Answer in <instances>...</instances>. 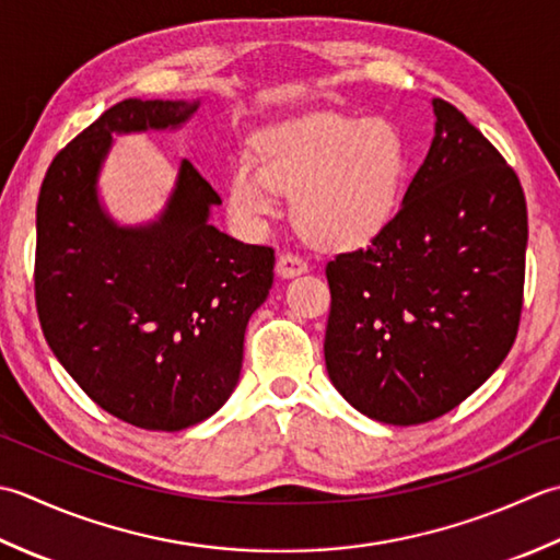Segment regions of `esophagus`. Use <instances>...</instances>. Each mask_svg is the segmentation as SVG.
I'll use <instances>...</instances> for the list:
<instances>
[{
    "mask_svg": "<svg viewBox=\"0 0 560 560\" xmlns=\"http://www.w3.org/2000/svg\"><path fill=\"white\" fill-rule=\"evenodd\" d=\"M276 268H278V276L294 278L306 270V260L300 254H292V250H282V254L278 256Z\"/></svg>",
    "mask_w": 560,
    "mask_h": 560,
    "instance_id": "esophagus-1",
    "label": "esophagus"
}]
</instances>
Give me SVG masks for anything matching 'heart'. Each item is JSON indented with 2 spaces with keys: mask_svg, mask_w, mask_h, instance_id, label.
<instances>
[{
  "mask_svg": "<svg viewBox=\"0 0 560 560\" xmlns=\"http://www.w3.org/2000/svg\"><path fill=\"white\" fill-rule=\"evenodd\" d=\"M406 152L384 120L310 116L266 130L256 159L238 156L226 178L232 212L248 224L280 208L278 190L294 192V224L322 248L372 242L396 212Z\"/></svg>",
  "mask_w": 560,
  "mask_h": 560,
  "instance_id": "b5f03b06",
  "label": "heart"
}]
</instances>
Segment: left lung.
Returning <instances> with one entry per match:
<instances>
[{
    "label": "left lung",
    "instance_id": "8db88e82",
    "mask_svg": "<svg viewBox=\"0 0 560 560\" xmlns=\"http://www.w3.org/2000/svg\"><path fill=\"white\" fill-rule=\"evenodd\" d=\"M435 137L392 222L326 264L324 355L336 389L389 425L471 396L515 343L527 200L464 113L435 98Z\"/></svg>",
    "mask_w": 560,
    "mask_h": 560
}]
</instances>
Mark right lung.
Segmentation results:
<instances>
[{
	"label": "right lung",
	"mask_w": 560,
	"mask_h": 560,
	"mask_svg": "<svg viewBox=\"0 0 560 560\" xmlns=\"http://www.w3.org/2000/svg\"><path fill=\"white\" fill-rule=\"evenodd\" d=\"M186 101L125 98L45 171L36 208V310L55 358L110 416L184 430L232 396L250 314L266 302L276 250L208 222L222 198L190 162L162 220L122 230L96 200L113 132L176 128Z\"/></svg>",
	"instance_id": "add662e5"
}]
</instances>
